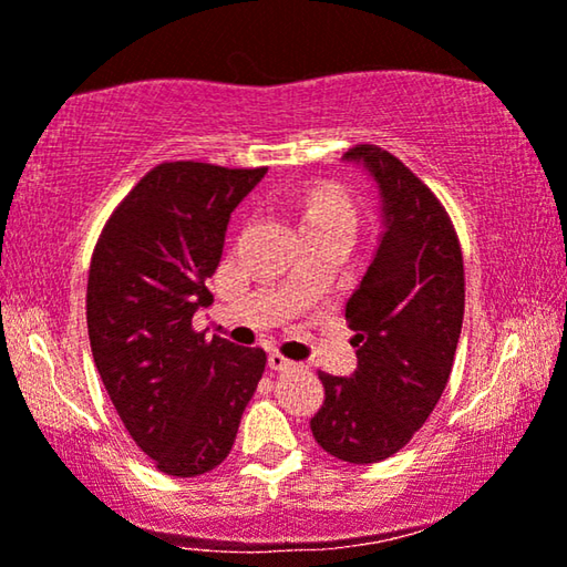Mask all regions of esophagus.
<instances>
[{"label": "esophagus", "mask_w": 567, "mask_h": 567, "mask_svg": "<svg viewBox=\"0 0 567 567\" xmlns=\"http://www.w3.org/2000/svg\"><path fill=\"white\" fill-rule=\"evenodd\" d=\"M268 367H270V369H274V371H286V369L297 367V363H293V361H289V359H284V355H281V353H278V351H274V353H270V355H268Z\"/></svg>", "instance_id": "esophagus-1"}]
</instances>
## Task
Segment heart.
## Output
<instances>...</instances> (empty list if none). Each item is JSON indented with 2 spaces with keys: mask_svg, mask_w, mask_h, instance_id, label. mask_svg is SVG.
I'll return each instance as SVG.
<instances>
[{
  "mask_svg": "<svg viewBox=\"0 0 567 567\" xmlns=\"http://www.w3.org/2000/svg\"><path fill=\"white\" fill-rule=\"evenodd\" d=\"M348 219L353 221V208L348 200L336 190H317L307 198L305 204V224L312 221H332Z\"/></svg>",
  "mask_w": 567,
  "mask_h": 567,
  "instance_id": "heart-1",
  "label": "heart"
}]
</instances>
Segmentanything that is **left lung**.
<instances>
[{
	"label": "left lung",
	"instance_id": "obj_1",
	"mask_svg": "<svg viewBox=\"0 0 567 567\" xmlns=\"http://www.w3.org/2000/svg\"><path fill=\"white\" fill-rule=\"evenodd\" d=\"M379 193L382 231L346 305L355 371H320L324 402L309 421L324 452L351 464L382 462L429 421L452 374L464 317V266L439 198L390 152L343 154Z\"/></svg>",
	"mask_w": 567,
	"mask_h": 567
}]
</instances>
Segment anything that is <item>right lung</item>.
Listing matches in <instances>:
<instances>
[{
    "label": "right lung",
    "instance_id": "right-lung-1",
    "mask_svg": "<svg viewBox=\"0 0 567 567\" xmlns=\"http://www.w3.org/2000/svg\"><path fill=\"white\" fill-rule=\"evenodd\" d=\"M268 167L165 162L121 200L90 262L92 359L123 425L159 472L196 477L227 460L266 351L193 330L208 307L227 224Z\"/></svg>",
    "mask_w": 567,
    "mask_h": 567
}]
</instances>
